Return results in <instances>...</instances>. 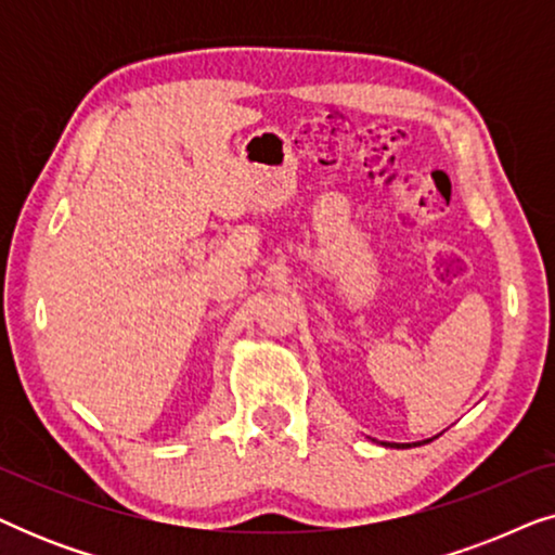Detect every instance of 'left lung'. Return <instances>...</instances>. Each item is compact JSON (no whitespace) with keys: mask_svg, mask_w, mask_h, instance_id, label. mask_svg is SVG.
Returning <instances> with one entry per match:
<instances>
[{"mask_svg":"<svg viewBox=\"0 0 555 555\" xmlns=\"http://www.w3.org/2000/svg\"><path fill=\"white\" fill-rule=\"evenodd\" d=\"M397 447H399V444H397ZM401 447H409V444H401Z\"/></svg>","mask_w":555,"mask_h":555,"instance_id":"1","label":"left lung"}]
</instances>
